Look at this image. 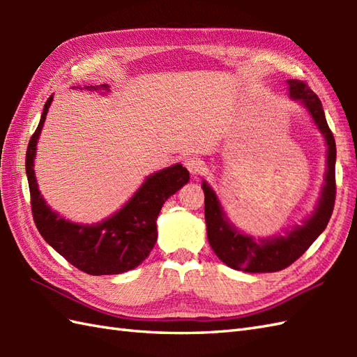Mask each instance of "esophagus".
<instances>
[{
  "label": "esophagus",
  "instance_id": "1",
  "mask_svg": "<svg viewBox=\"0 0 357 357\" xmlns=\"http://www.w3.org/2000/svg\"><path fill=\"white\" fill-rule=\"evenodd\" d=\"M184 165H185V169L193 174V176H198V174H202L204 172H206V165H204V162L199 158L187 156L184 161Z\"/></svg>",
  "mask_w": 357,
  "mask_h": 357
}]
</instances>
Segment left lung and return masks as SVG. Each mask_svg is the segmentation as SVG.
Instances as JSON below:
<instances>
[{
	"label": "left lung",
	"instance_id": "obj_1",
	"mask_svg": "<svg viewBox=\"0 0 357 357\" xmlns=\"http://www.w3.org/2000/svg\"><path fill=\"white\" fill-rule=\"evenodd\" d=\"M290 86V96L293 100H299L312 113L316 126L325 136L328 146L327 159V178L322 192V198L317 206L314 215L304 222L287 233V236H280L268 241L257 242L252 236L241 234L230 227L219 206L215 192L207 183H202L204 196H206V222H207V238L216 256L224 264L234 270H242L248 273H268L287 268L296 259L304 255L308 247L313 244L317 236L327 227L336 199V142L330 127L325 119L322 102L313 92L307 82L299 79H288Z\"/></svg>",
	"mask_w": 357,
	"mask_h": 357
}]
</instances>
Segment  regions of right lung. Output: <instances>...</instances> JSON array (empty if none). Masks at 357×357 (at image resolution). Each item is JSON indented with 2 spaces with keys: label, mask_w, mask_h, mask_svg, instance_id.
<instances>
[{
  "label": "right lung",
  "mask_w": 357,
  "mask_h": 357,
  "mask_svg": "<svg viewBox=\"0 0 357 357\" xmlns=\"http://www.w3.org/2000/svg\"><path fill=\"white\" fill-rule=\"evenodd\" d=\"M107 89V86H101ZM96 90L100 86L86 87ZM50 96L26 151V173L30 190V207L38 231L73 267L87 275H119L146 259L158 238L156 218L162 204L188 183V172L181 164L158 172L147 178L133 198L116 215L96 225H78L66 221L45 206L38 190L33 159L38 136L47 115Z\"/></svg>",
  "instance_id": "right-lung-1"
}]
</instances>
